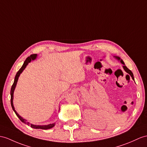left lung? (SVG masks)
<instances>
[{
	"label": "left lung",
	"mask_w": 147,
	"mask_h": 147,
	"mask_svg": "<svg viewBox=\"0 0 147 147\" xmlns=\"http://www.w3.org/2000/svg\"><path fill=\"white\" fill-rule=\"evenodd\" d=\"M116 58L117 59H119V60H120V57H116ZM120 62H121V63H123V69H124V70H125V71H126V72H127L128 74H129L130 75V76L131 77V78H132V79L133 80H134V74H133V73L131 72V71L130 70V69H128V68L125 65V63H124V62H123V61L122 60H120Z\"/></svg>",
	"instance_id": "obj_1"
}]
</instances>
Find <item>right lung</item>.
<instances>
[{
  "label": "right lung",
  "mask_w": 147,
  "mask_h": 147,
  "mask_svg": "<svg viewBox=\"0 0 147 147\" xmlns=\"http://www.w3.org/2000/svg\"><path fill=\"white\" fill-rule=\"evenodd\" d=\"M37 57V54H32L30 55L29 57H28L26 59V60H25V62L23 64V65L22 66V67L20 68V70L17 71V73L16 74V76L15 77V79H14V82H13V84L12 86L11 87V90H10V96H11V98H10V102H11V106H12V108L13 109V110L14 111V112L16 113V115L18 117V118L21 120V121H22V122L25 123L26 124H27L28 126H30L32 128H36V129H43V130H47V129H50V128H51L52 127H53L55 126V123H52V124H49L47 125H32V124H30L29 122H27L26 121V120L24 119L22 117H21L19 114L17 113L16 111L15 110V109H14V107L13 105V92L14 90H15V88L16 87V85H17V82L18 80V78H19V77L20 76V74L22 72V71L25 69V68L26 67V66L27 65V64L31 62V60H34Z\"/></svg>",
  "instance_id": "1"
}]
</instances>
